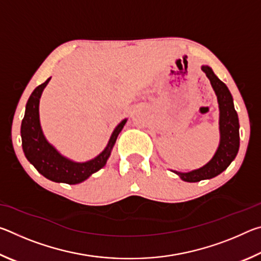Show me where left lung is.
<instances>
[{"instance_id": "obj_1", "label": "left lung", "mask_w": 261, "mask_h": 261, "mask_svg": "<svg viewBox=\"0 0 261 261\" xmlns=\"http://www.w3.org/2000/svg\"><path fill=\"white\" fill-rule=\"evenodd\" d=\"M201 70L208 77L216 95L220 107V146L213 159L206 166L190 173H177L185 182H199L201 179L213 178L226 170L236 158L240 148V123L238 115L233 107L232 96L223 82L215 76L210 67L202 65Z\"/></svg>"}]
</instances>
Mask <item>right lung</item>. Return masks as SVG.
<instances>
[{
	"mask_svg": "<svg viewBox=\"0 0 261 261\" xmlns=\"http://www.w3.org/2000/svg\"><path fill=\"white\" fill-rule=\"evenodd\" d=\"M50 78L45 83L35 87L28 100L25 115L21 121L20 135L23 151L28 160L32 163L39 173L53 182L67 184H78L90 177L102 168L110 155L117 136L122 131L126 120L122 121L114 130L109 143L105 151L93 160L77 163L62 156L56 149L46 140L42 134L40 121H39V100L43 88L46 87Z\"/></svg>",
	"mask_w": 261,
	"mask_h": 261,
	"instance_id": "right-lung-1",
	"label": "right lung"
}]
</instances>
